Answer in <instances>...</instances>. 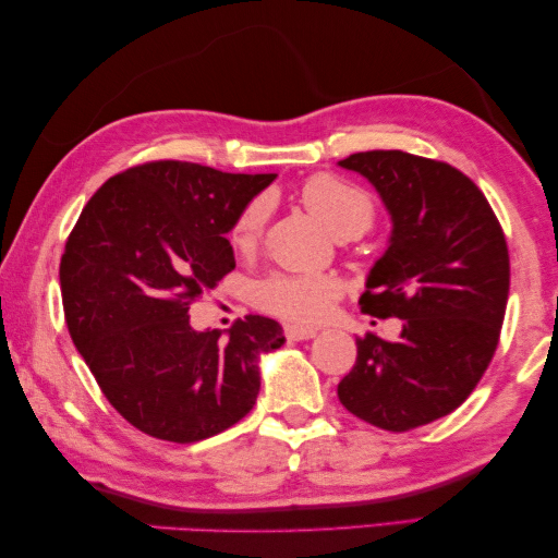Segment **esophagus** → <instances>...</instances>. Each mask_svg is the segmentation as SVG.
Returning <instances> with one entry per match:
<instances>
[{"instance_id":"34e87169","label":"esophagus","mask_w":558,"mask_h":558,"mask_svg":"<svg viewBox=\"0 0 558 558\" xmlns=\"http://www.w3.org/2000/svg\"><path fill=\"white\" fill-rule=\"evenodd\" d=\"M284 337L289 341H304V339H314L316 337V329H308V327H296V324H291V327L284 329Z\"/></svg>"}]
</instances>
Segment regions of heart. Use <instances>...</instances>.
Listing matches in <instances>:
<instances>
[{
	"instance_id": "heart-1",
	"label": "heart",
	"mask_w": 558,
	"mask_h": 558,
	"mask_svg": "<svg viewBox=\"0 0 558 558\" xmlns=\"http://www.w3.org/2000/svg\"><path fill=\"white\" fill-rule=\"evenodd\" d=\"M304 207L327 227L333 236L354 239L372 227L374 202L362 186L333 174H316L302 186ZM269 217V202L256 196L236 214L229 229V242L239 254L252 252L259 244ZM341 294V284L329 274H289L277 271L256 281L252 302L262 312L287 322H319L331 312Z\"/></svg>"
}]
</instances>
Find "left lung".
<instances>
[{"label": "left lung", "instance_id": "1", "mask_svg": "<svg viewBox=\"0 0 558 558\" xmlns=\"http://www.w3.org/2000/svg\"><path fill=\"white\" fill-rule=\"evenodd\" d=\"M339 165L376 186L393 221L359 306L404 329L397 341L359 337L337 393L366 424L409 432L464 404L492 364L509 299L507 236L484 192L447 161L376 149Z\"/></svg>", "mask_w": 558, "mask_h": 558}]
</instances>
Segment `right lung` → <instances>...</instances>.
Returning <instances> with one entry per match:
<instances>
[{"label": "right lung", "mask_w": 558, "mask_h": 558, "mask_svg": "<svg viewBox=\"0 0 558 558\" xmlns=\"http://www.w3.org/2000/svg\"><path fill=\"white\" fill-rule=\"evenodd\" d=\"M277 174L159 159L107 179L59 264L66 329L109 404L140 432L192 444L256 404L259 354L284 344L274 319L194 331L190 306L234 269L225 236Z\"/></svg>", "instance_id": "add662e5"}]
</instances>
